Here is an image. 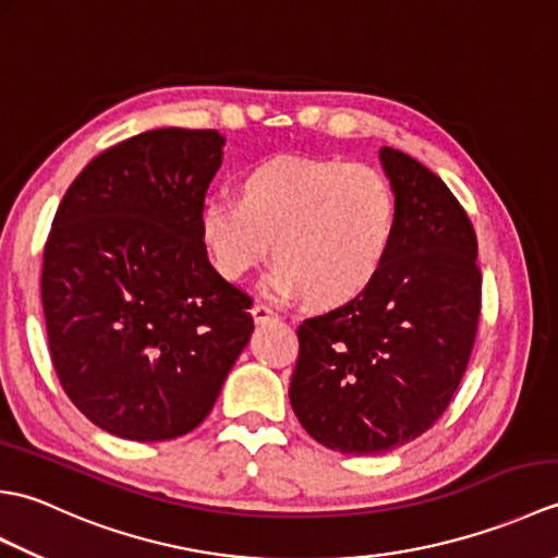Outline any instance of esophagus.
Returning <instances> with one entry per match:
<instances>
[{
    "label": "esophagus",
    "instance_id": "obj_1",
    "mask_svg": "<svg viewBox=\"0 0 558 558\" xmlns=\"http://www.w3.org/2000/svg\"><path fill=\"white\" fill-rule=\"evenodd\" d=\"M252 314H254V322L256 324H268V322H276L278 318V314L270 310V306H266V304H256L254 310H252Z\"/></svg>",
    "mask_w": 558,
    "mask_h": 558
}]
</instances>
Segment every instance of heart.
<instances>
[{
    "label": "heart",
    "mask_w": 558,
    "mask_h": 558,
    "mask_svg": "<svg viewBox=\"0 0 558 558\" xmlns=\"http://www.w3.org/2000/svg\"><path fill=\"white\" fill-rule=\"evenodd\" d=\"M396 228L398 204L386 177L338 158L260 160L236 177L234 198L208 196L198 210L201 244L225 280H244L270 244L268 290L304 294L318 310L372 288Z\"/></svg>",
    "instance_id": "heart-1"
}]
</instances>
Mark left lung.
Here are the masks:
<instances>
[{
    "mask_svg": "<svg viewBox=\"0 0 558 558\" xmlns=\"http://www.w3.org/2000/svg\"><path fill=\"white\" fill-rule=\"evenodd\" d=\"M398 204L390 256L357 300L298 328L290 405L318 444L350 456L400 448L441 417L475 345V228L450 189L384 146Z\"/></svg>",
    "mask_w": 558,
    "mask_h": 558,
    "instance_id": "8db88e82",
    "label": "left lung"
}]
</instances>
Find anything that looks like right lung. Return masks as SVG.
<instances>
[{
	"mask_svg": "<svg viewBox=\"0 0 558 558\" xmlns=\"http://www.w3.org/2000/svg\"><path fill=\"white\" fill-rule=\"evenodd\" d=\"M222 146L216 129L165 126L102 150L47 236L54 372L93 424L129 441L196 429L252 338V300L210 266L198 236Z\"/></svg>",
	"mask_w": 558,
	"mask_h": 558,
	"instance_id": "right-lung-1",
	"label": "right lung"
}]
</instances>
